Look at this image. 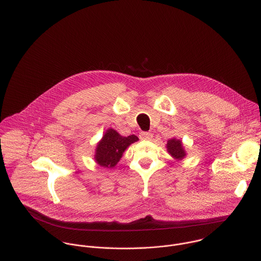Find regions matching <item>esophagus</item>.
<instances>
[{"instance_id": "esophagus-1", "label": "esophagus", "mask_w": 261, "mask_h": 261, "mask_svg": "<svg viewBox=\"0 0 261 261\" xmlns=\"http://www.w3.org/2000/svg\"><path fill=\"white\" fill-rule=\"evenodd\" d=\"M139 137L142 140H150L152 138V134L150 132H141Z\"/></svg>"}]
</instances>
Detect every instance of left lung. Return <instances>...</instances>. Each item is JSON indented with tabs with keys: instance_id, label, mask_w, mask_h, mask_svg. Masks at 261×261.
<instances>
[{
	"instance_id": "1",
	"label": "left lung",
	"mask_w": 261,
	"mask_h": 261,
	"mask_svg": "<svg viewBox=\"0 0 261 261\" xmlns=\"http://www.w3.org/2000/svg\"><path fill=\"white\" fill-rule=\"evenodd\" d=\"M167 150L171 154L172 158H174L177 161H182L186 156V150L183 146L182 140L177 138H172L168 140L167 143Z\"/></svg>"
}]
</instances>
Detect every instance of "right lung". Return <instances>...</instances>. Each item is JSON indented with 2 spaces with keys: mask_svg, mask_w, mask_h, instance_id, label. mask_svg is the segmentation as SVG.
I'll return each instance as SVG.
<instances>
[{
  "mask_svg": "<svg viewBox=\"0 0 261 261\" xmlns=\"http://www.w3.org/2000/svg\"><path fill=\"white\" fill-rule=\"evenodd\" d=\"M136 141H138V137L135 135L124 137L115 129L109 128L97 142L94 161L102 168H114L123 156L124 151Z\"/></svg>",
  "mask_w": 261,
  "mask_h": 261,
  "instance_id": "right-lung-1",
  "label": "right lung"
}]
</instances>
